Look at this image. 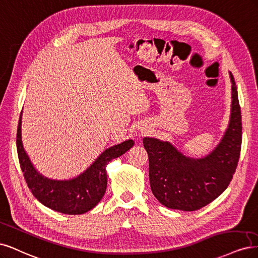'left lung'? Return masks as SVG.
<instances>
[{"mask_svg": "<svg viewBox=\"0 0 258 258\" xmlns=\"http://www.w3.org/2000/svg\"><path fill=\"white\" fill-rule=\"evenodd\" d=\"M231 112L221 143L203 159L179 152L168 141L145 137L149 156V179L153 195L162 205L195 211L213 202L226 189L236 171L242 141L238 91L232 74Z\"/></svg>", "mask_w": 258, "mask_h": 258, "instance_id": "1", "label": "left lung"}]
</instances>
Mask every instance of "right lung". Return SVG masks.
I'll list each match as a JSON object with an SVG mask.
<instances>
[{
    "instance_id": "right-lung-1",
    "label": "right lung",
    "mask_w": 258,
    "mask_h": 258,
    "mask_svg": "<svg viewBox=\"0 0 258 258\" xmlns=\"http://www.w3.org/2000/svg\"><path fill=\"white\" fill-rule=\"evenodd\" d=\"M22 113V112H21ZM134 146L132 139L110 147L77 178L71 180L48 179L34 168L21 139V114L17 130V151L20 167L32 194L39 203L64 214H82L90 211L103 198L107 187L106 166Z\"/></svg>"
}]
</instances>
